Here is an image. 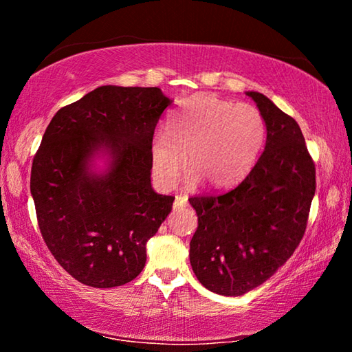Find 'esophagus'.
Instances as JSON below:
<instances>
[{
	"label": "esophagus",
	"instance_id": "1",
	"mask_svg": "<svg viewBox=\"0 0 352 352\" xmlns=\"http://www.w3.org/2000/svg\"><path fill=\"white\" fill-rule=\"evenodd\" d=\"M188 204V197L186 195H175V201H174V210H180V208L186 206Z\"/></svg>",
	"mask_w": 352,
	"mask_h": 352
}]
</instances>
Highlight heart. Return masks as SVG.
I'll use <instances>...</instances> for the list:
<instances>
[{"label":"heart","instance_id":"b5f03b06","mask_svg":"<svg viewBox=\"0 0 352 352\" xmlns=\"http://www.w3.org/2000/svg\"><path fill=\"white\" fill-rule=\"evenodd\" d=\"M168 135L152 140L153 175L164 188L177 183L187 155L190 178L225 188L245 174L265 141V122L250 104H233L212 94H195L169 118Z\"/></svg>","mask_w":352,"mask_h":352}]
</instances>
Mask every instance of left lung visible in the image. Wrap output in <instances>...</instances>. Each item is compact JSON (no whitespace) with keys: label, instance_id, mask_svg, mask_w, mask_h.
<instances>
[{"label":"left lung","instance_id":"8db88e82","mask_svg":"<svg viewBox=\"0 0 352 352\" xmlns=\"http://www.w3.org/2000/svg\"><path fill=\"white\" fill-rule=\"evenodd\" d=\"M267 127L265 148L230 190L194 195L199 217L189 261L208 290L239 296L265 283L305 236L317 188L315 163L294 118L248 91Z\"/></svg>","mask_w":352,"mask_h":352}]
</instances>
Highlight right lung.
<instances>
[{
	"mask_svg": "<svg viewBox=\"0 0 352 352\" xmlns=\"http://www.w3.org/2000/svg\"><path fill=\"white\" fill-rule=\"evenodd\" d=\"M170 104L157 87L104 85L65 105L35 153L31 194L41 237L77 281L118 287L146 265V243L172 210V195L151 184V146ZM102 148L112 157L104 176L87 162Z\"/></svg>",
	"mask_w": 352,
	"mask_h": 352,
	"instance_id": "obj_1",
	"label": "right lung"
}]
</instances>
